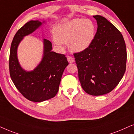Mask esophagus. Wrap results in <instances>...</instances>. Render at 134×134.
Segmentation results:
<instances>
[{
  "label": "esophagus",
  "mask_w": 134,
  "mask_h": 134,
  "mask_svg": "<svg viewBox=\"0 0 134 134\" xmlns=\"http://www.w3.org/2000/svg\"><path fill=\"white\" fill-rule=\"evenodd\" d=\"M67 60H68L69 63H70V64L73 63V62H74V59L72 56H68V57H67Z\"/></svg>",
  "instance_id": "esophagus-1"
}]
</instances>
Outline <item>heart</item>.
Returning a JSON list of instances; mask_svg holds the SVG:
<instances>
[{"mask_svg":"<svg viewBox=\"0 0 134 134\" xmlns=\"http://www.w3.org/2000/svg\"><path fill=\"white\" fill-rule=\"evenodd\" d=\"M96 27L88 19H74L54 29V43L60 44L68 43L72 51L80 52L87 49L94 40Z\"/></svg>","mask_w":134,"mask_h":134,"instance_id":"b5f03b06","label":"heart"}]
</instances>
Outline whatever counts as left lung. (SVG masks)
Wrapping results in <instances>:
<instances>
[{
	"label": "left lung",
	"instance_id": "1",
	"mask_svg": "<svg viewBox=\"0 0 134 134\" xmlns=\"http://www.w3.org/2000/svg\"><path fill=\"white\" fill-rule=\"evenodd\" d=\"M97 23L94 40L87 49L74 53L83 90L92 96L107 94L118 85L127 60L122 35L104 17L93 16Z\"/></svg>",
	"mask_w": 134,
	"mask_h": 134
}]
</instances>
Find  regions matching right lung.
Wrapping results in <instances>:
<instances>
[{
    "mask_svg": "<svg viewBox=\"0 0 134 134\" xmlns=\"http://www.w3.org/2000/svg\"><path fill=\"white\" fill-rule=\"evenodd\" d=\"M42 23L30 21L19 29L13 37L9 58L10 75L21 94L29 100L40 102L54 97L59 91L64 69L68 65L65 55L51 51L50 41L44 39L42 60L33 71L26 72L17 58V48L23 37L32 33Z\"/></svg>",
    "mask_w": 134,
    "mask_h": 134,
    "instance_id": "1",
    "label": "right lung"
}]
</instances>
